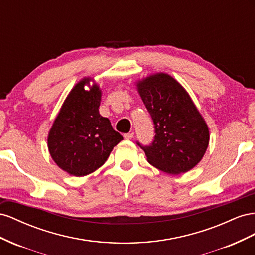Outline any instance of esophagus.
Returning <instances> with one entry per match:
<instances>
[{
  "instance_id": "esophagus-1",
  "label": "esophagus",
  "mask_w": 255,
  "mask_h": 255,
  "mask_svg": "<svg viewBox=\"0 0 255 255\" xmlns=\"http://www.w3.org/2000/svg\"><path fill=\"white\" fill-rule=\"evenodd\" d=\"M133 135H134L133 132H129V133L124 134V137H125V139H127V140H131L132 137H133Z\"/></svg>"
}]
</instances>
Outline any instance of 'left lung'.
<instances>
[{
	"mask_svg": "<svg viewBox=\"0 0 255 255\" xmlns=\"http://www.w3.org/2000/svg\"><path fill=\"white\" fill-rule=\"evenodd\" d=\"M136 86L155 125L150 145L136 142L147 161L173 175L194 168L207 149L209 131L189 94L163 72L141 80Z\"/></svg>",
	"mask_w": 255,
	"mask_h": 255,
	"instance_id": "1",
	"label": "left lung"
}]
</instances>
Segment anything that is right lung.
Listing matches in <instances>:
<instances>
[{
  "instance_id": "add662e5",
  "label": "right lung",
  "mask_w": 255,
  "mask_h": 255,
  "mask_svg": "<svg viewBox=\"0 0 255 255\" xmlns=\"http://www.w3.org/2000/svg\"><path fill=\"white\" fill-rule=\"evenodd\" d=\"M90 81L84 78L71 90L48 135V148L54 162L78 177L100 168L123 140L110 121L99 114V86L84 90Z\"/></svg>"
}]
</instances>
